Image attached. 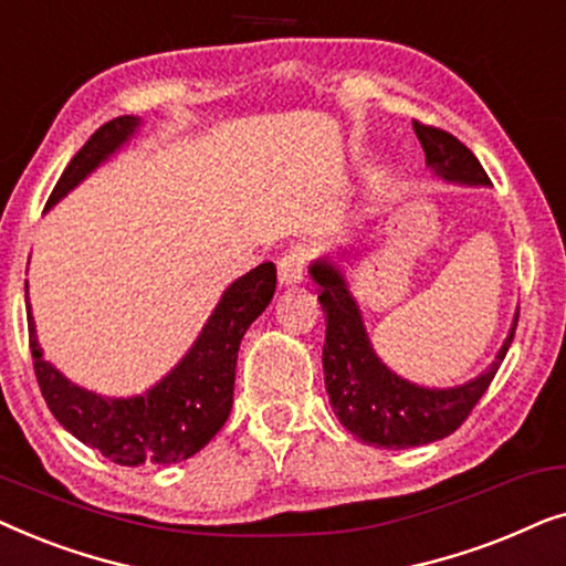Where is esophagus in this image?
Returning a JSON list of instances; mask_svg holds the SVG:
<instances>
[{
  "label": "esophagus",
  "instance_id": "esophagus-1",
  "mask_svg": "<svg viewBox=\"0 0 566 566\" xmlns=\"http://www.w3.org/2000/svg\"><path fill=\"white\" fill-rule=\"evenodd\" d=\"M308 260H312V254H308L304 244H293L291 250H285L281 260H277V277H281V283L293 285L304 281Z\"/></svg>",
  "mask_w": 566,
  "mask_h": 566
}]
</instances>
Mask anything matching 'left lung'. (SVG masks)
<instances>
[{
	"mask_svg": "<svg viewBox=\"0 0 566 566\" xmlns=\"http://www.w3.org/2000/svg\"><path fill=\"white\" fill-rule=\"evenodd\" d=\"M412 123L432 172L451 182L490 185L484 167L467 144L438 126H428L422 120ZM312 275L319 283V304L327 322L322 353L324 384L339 422L363 443L376 448L424 446L459 430L490 389L500 363L505 360L521 314H515L513 329L490 370L455 389H422L391 374L376 358L358 306L335 265L327 260L314 262Z\"/></svg>",
	"mask_w": 566,
	"mask_h": 566,
	"instance_id": "8db88e82",
	"label": "left lung"
}]
</instances>
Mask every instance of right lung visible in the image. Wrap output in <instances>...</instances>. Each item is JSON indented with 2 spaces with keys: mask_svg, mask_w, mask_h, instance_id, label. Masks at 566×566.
<instances>
[{
  "mask_svg": "<svg viewBox=\"0 0 566 566\" xmlns=\"http://www.w3.org/2000/svg\"><path fill=\"white\" fill-rule=\"evenodd\" d=\"M136 126L138 120L130 115L99 126L69 161L45 208L64 198L107 154L118 149ZM275 281L273 262H262L231 283L180 366L154 389L130 399H105L69 384L51 363L43 360L28 306L30 353L45 405L74 438L97 448L120 467L190 459L227 422L234 401L239 343L247 327L265 312L275 293Z\"/></svg>",
  "mask_w": 566,
  "mask_h": 566,
  "instance_id": "obj_1",
  "label": "right lung"
}]
</instances>
